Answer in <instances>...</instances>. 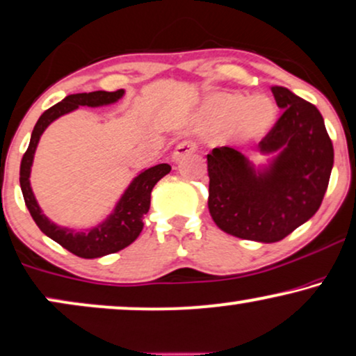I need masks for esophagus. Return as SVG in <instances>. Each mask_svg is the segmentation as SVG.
<instances>
[{"label":"esophagus","mask_w":356,"mask_h":356,"mask_svg":"<svg viewBox=\"0 0 356 356\" xmlns=\"http://www.w3.org/2000/svg\"><path fill=\"white\" fill-rule=\"evenodd\" d=\"M197 149H199V146H197L195 141H192V139H184V141H181L175 146V149L172 152V159L179 161L181 157L191 154V152H195Z\"/></svg>","instance_id":"1"}]
</instances>
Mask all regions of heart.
Returning a JSON list of instances; mask_svg holds the SVG:
<instances>
[{
    "instance_id": "heart-1",
    "label": "heart",
    "mask_w": 356,
    "mask_h": 356,
    "mask_svg": "<svg viewBox=\"0 0 356 356\" xmlns=\"http://www.w3.org/2000/svg\"><path fill=\"white\" fill-rule=\"evenodd\" d=\"M210 123L225 126L235 123V131L243 138L259 136L273 123L274 110L266 98L222 95L213 98L207 110Z\"/></svg>"
}]
</instances>
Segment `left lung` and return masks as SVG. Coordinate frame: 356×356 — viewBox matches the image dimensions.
I'll return each mask as SVG.
<instances>
[{"instance_id": "left-lung-1", "label": "left lung", "mask_w": 356, "mask_h": 356, "mask_svg": "<svg viewBox=\"0 0 356 356\" xmlns=\"http://www.w3.org/2000/svg\"><path fill=\"white\" fill-rule=\"evenodd\" d=\"M282 113L259 141L264 152L281 156L256 175L232 147L207 156L209 210L220 230L263 243L281 241L321 207L334 165V145L316 105L284 87H271Z\"/></svg>"}]
</instances>
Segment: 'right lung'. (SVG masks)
<instances>
[{
  "label": "right lung",
  "mask_w": 356,
  "mask_h": 356,
  "mask_svg": "<svg viewBox=\"0 0 356 356\" xmlns=\"http://www.w3.org/2000/svg\"><path fill=\"white\" fill-rule=\"evenodd\" d=\"M123 97V90H115V92H105V90H98V92L90 93H75V95L65 97L64 100L56 103V105L49 108L40 115V118L35 123L33 134H31V143L26 149L24 156L21 161L19 169V184L22 197H24L26 207H28L31 217L35 225L40 228V232L46 233L49 238L57 241L62 248L69 250L79 258H100V256L116 253V251L126 248L128 245L136 240L141 233L145 222L143 217L147 213L151 205V192L152 187L156 186L164 175L170 172L169 164H157L154 168L146 169L141 172L128 187L124 195L121 197L120 204L116 205L115 213L106 220L105 223L98 225L97 228L87 232H74L60 228L54 225L51 220L44 217L40 211L38 202L34 199V193L31 191L29 174L31 165H33V157L35 146H38L40 134L44 129L52 123L58 116L69 113L79 106H100L113 103L118 98Z\"/></svg>",
  "instance_id": "obj_1"
}]
</instances>
